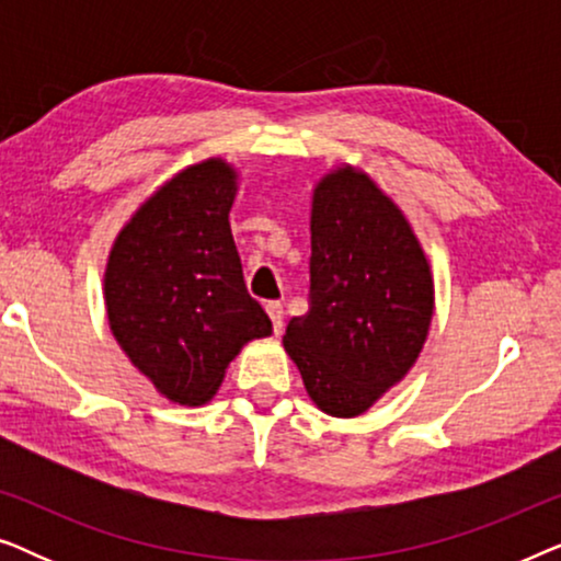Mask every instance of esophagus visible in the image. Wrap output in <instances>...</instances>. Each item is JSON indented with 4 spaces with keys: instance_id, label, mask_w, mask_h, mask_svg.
<instances>
[{
    "instance_id": "esophagus-1",
    "label": "esophagus",
    "mask_w": 561,
    "mask_h": 561,
    "mask_svg": "<svg viewBox=\"0 0 561 561\" xmlns=\"http://www.w3.org/2000/svg\"><path fill=\"white\" fill-rule=\"evenodd\" d=\"M265 311H267V317H271V321H273V332L280 334L283 332V304L280 301L265 304Z\"/></svg>"
}]
</instances>
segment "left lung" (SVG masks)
Instances as JSON below:
<instances>
[{"instance_id": "1", "label": "left lung", "mask_w": 561, "mask_h": 561, "mask_svg": "<svg viewBox=\"0 0 561 561\" xmlns=\"http://www.w3.org/2000/svg\"><path fill=\"white\" fill-rule=\"evenodd\" d=\"M309 311L283 347L329 416L365 413L416 363L434 313L428 260L401 209L344 165L311 204Z\"/></svg>"}]
</instances>
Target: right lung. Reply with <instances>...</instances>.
Returning a JSON list of instances; mask_svg holds the SVG:
<instances>
[{"instance_id":"obj_1","label":"right lung","mask_w":561,"mask_h":561,"mask_svg":"<svg viewBox=\"0 0 561 561\" xmlns=\"http://www.w3.org/2000/svg\"><path fill=\"white\" fill-rule=\"evenodd\" d=\"M237 173L211 158L160 186L122 229L104 273L114 340L181 405L206 403L250 340L273 332L248 294L229 209Z\"/></svg>"}]
</instances>
